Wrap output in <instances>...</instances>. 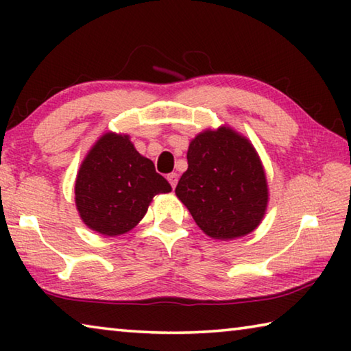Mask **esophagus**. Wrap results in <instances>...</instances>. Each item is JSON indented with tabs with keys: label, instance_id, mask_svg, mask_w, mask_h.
<instances>
[{
	"label": "esophagus",
	"instance_id": "1",
	"mask_svg": "<svg viewBox=\"0 0 351 351\" xmlns=\"http://www.w3.org/2000/svg\"><path fill=\"white\" fill-rule=\"evenodd\" d=\"M167 180L170 182V186L175 189L176 184H178V175L176 173H170V175H167Z\"/></svg>",
	"mask_w": 351,
	"mask_h": 351
}]
</instances>
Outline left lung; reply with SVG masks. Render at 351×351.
Masks as SVG:
<instances>
[{
	"label": "left lung",
	"instance_id": "1",
	"mask_svg": "<svg viewBox=\"0 0 351 351\" xmlns=\"http://www.w3.org/2000/svg\"><path fill=\"white\" fill-rule=\"evenodd\" d=\"M187 164L175 193L206 235L232 240L257 228L268 206V182L245 136L229 127L206 130L190 142Z\"/></svg>",
	"mask_w": 351,
	"mask_h": 351
}]
</instances>
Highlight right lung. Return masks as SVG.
<instances>
[{
	"label": "right lung",
	"mask_w": 351,
	"mask_h": 351,
	"mask_svg": "<svg viewBox=\"0 0 351 351\" xmlns=\"http://www.w3.org/2000/svg\"><path fill=\"white\" fill-rule=\"evenodd\" d=\"M170 190L167 180L136 150L130 136L105 133L77 173L75 206L88 228L114 237L144 218L154 195Z\"/></svg>",
	"instance_id": "add662e5"
}]
</instances>
